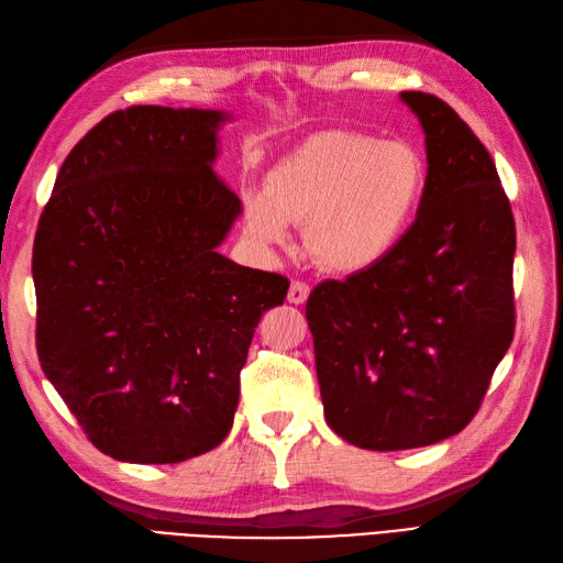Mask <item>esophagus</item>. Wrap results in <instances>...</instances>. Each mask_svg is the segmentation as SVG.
I'll return each instance as SVG.
<instances>
[{"label":"esophagus","mask_w":563,"mask_h":563,"mask_svg":"<svg viewBox=\"0 0 563 563\" xmlns=\"http://www.w3.org/2000/svg\"><path fill=\"white\" fill-rule=\"evenodd\" d=\"M310 296V286L306 282H291V286H288V302H296V306H300V302H306Z\"/></svg>","instance_id":"obj_1"}]
</instances>
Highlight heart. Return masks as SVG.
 <instances>
[{"label": "heart", "instance_id": "heart-1", "mask_svg": "<svg viewBox=\"0 0 563 563\" xmlns=\"http://www.w3.org/2000/svg\"><path fill=\"white\" fill-rule=\"evenodd\" d=\"M427 191V163L400 140L357 130L312 134L279 161L265 187L241 191L251 239L286 246L308 222L314 261L333 272L378 265L415 224Z\"/></svg>", "mask_w": 563, "mask_h": 563}]
</instances>
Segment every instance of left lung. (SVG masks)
<instances>
[{
    "mask_svg": "<svg viewBox=\"0 0 563 563\" xmlns=\"http://www.w3.org/2000/svg\"><path fill=\"white\" fill-rule=\"evenodd\" d=\"M427 132V191L386 261L312 288L327 423L364 450L466 429L514 339L516 227L488 148L450 103L402 92Z\"/></svg>",
    "mask_w": 563,
    "mask_h": 563,
    "instance_id": "8db88e82",
    "label": "left lung"
}]
</instances>
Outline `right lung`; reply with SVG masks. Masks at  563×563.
Segmentation results:
<instances>
[{
    "label": "right lung",
    "mask_w": 563,
    "mask_h": 563,
    "mask_svg": "<svg viewBox=\"0 0 563 563\" xmlns=\"http://www.w3.org/2000/svg\"><path fill=\"white\" fill-rule=\"evenodd\" d=\"M220 111L130 106L73 146L35 246V343L97 450L175 464L218 448L288 279L216 249L241 212L210 168Z\"/></svg>",
    "instance_id": "obj_1"
}]
</instances>
